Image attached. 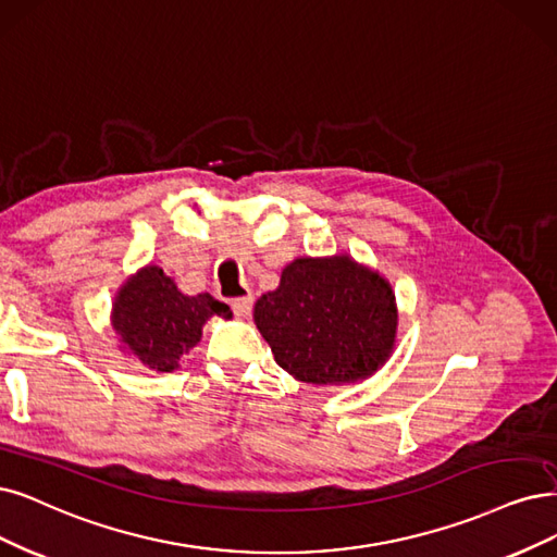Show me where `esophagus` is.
I'll list each match as a JSON object with an SVG mask.
<instances>
[{
	"label": "esophagus",
	"instance_id": "obj_1",
	"mask_svg": "<svg viewBox=\"0 0 557 557\" xmlns=\"http://www.w3.org/2000/svg\"><path fill=\"white\" fill-rule=\"evenodd\" d=\"M252 296H243V298H234L232 300V310L238 319H247L252 314Z\"/></svg>",
	"mask_w": 557,
	"mask_h": 557
}]
</instances>
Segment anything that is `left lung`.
Masks as SVG:
<instances>
[{
	"label": "left lung",
	"mask_w": 557,
	"mask_h": 557,
	"mask_svg": "<svg viewBox=\"0 0 557 557\" xmlns=\"http://www.w3.org/2000/svg\"><path fill=\"white\" fill-rule=\"evenodd\" d=\"M255 323L284 372L342 385L372 376L393 354L397 302L376 271L348 255L300 257L257 300Z\"/></svg>",
	"instance_id": "obj_1"
}]
</instances>
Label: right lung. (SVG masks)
<instances>
[{"label":"right lung","mask_w":557,"mask_h":557,"mask_svg":"<svg viewBox=\"0 0 557 557\" xmlns=\"http://www.w3.org/2000/svg\"><path fill=\"white\" fill-rule=\"evenodd\" d=\"M232 319L230 305L211 294L185 296L158 265L137 271L112 305V325L128 354L156 372H174L181 358L201 339L211 317Z\"/></svg>","instance_id":"obj_1"}]
</instances>
